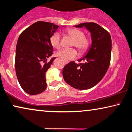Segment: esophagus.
Returning a JSON list of instances; mask_svg holds the SVG:
<instances>
[{
  "mask_svg": "<svg viewBox=\"0 0 132 132\" xmlns=\"http://www.w3.org/2000/svg\"><path fill=\"white\" fill-rule=\"evenodd\" d=\"M64 63H65V64H67V63H66V62H65Z\"/></svg>",
  "mask_w": 132,
  "mask_h": 132,
  "instance_id": "34e87169",
  "label": "esophagus"
}]
</instances>
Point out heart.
<instances>
[{
  "mask_svg": "<svg viewBox=\"0 0 132 132\" xmlns=\"http://www.w3.org/2000/svg\"><path fill=\"white\" fill-rule=\"evenodd\" d=\"M66 33L73 39L72 46H76L81 54L86 52L89 47V40L84 36V33L77 29H69L66 30ZM61 36L58 32L55 33L50 38L52 46L56 49H59L61 46ZM56 56L63 61L67 62L74 59L77 56V51L75 49H63L56 52Z\"/></svg>",
  "mask_w": 132,
  "mask_h": 132,
  "instance_id": "1",
  "label": "heart"
}]
</instances>
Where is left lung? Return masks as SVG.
<instances>
[{"instance_id":"left-lung-1","label":"left lung","mask_w":132,"mask_h":132,"mask_svg":"<svg viewBox=\"0 0 132 132\" xmlns=\"http://www.w3.org/2000/svg\"><path fill=\"white\" fill-rule=\"evenodd\" d=\"M85 27L91 33V45L85 55L78 60L85 63L71 61L63 68L64 81L77 89H88L96 86L105 75L110 63L111 38L106 30L94 22L74 26Z\"/></svg>"}]
</instances>
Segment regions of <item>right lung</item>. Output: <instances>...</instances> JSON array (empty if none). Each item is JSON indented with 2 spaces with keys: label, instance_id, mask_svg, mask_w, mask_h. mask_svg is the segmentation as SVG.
I'll use <instances>...</instances> for the list:
<instances>
[{
  "label": "right lung",
  "instance_id": "obj_1",
  "mask_svg": "<svg viewBox=\"0 0 132 132\" xmlns=\"http://www.w3.org/2000/svg\"><path fill=\"white\" fill-rule=\"evenodd\" d=\"M58 27L53 23L38 21L24 30L18 38L15 69L20 85L27 94L36 95L46 89V72L55 58L47 62L53 52L50 38Z\"/></svg>",
  "mask_w": 132,
  "mask_h": 132
}]
</instances>
